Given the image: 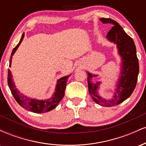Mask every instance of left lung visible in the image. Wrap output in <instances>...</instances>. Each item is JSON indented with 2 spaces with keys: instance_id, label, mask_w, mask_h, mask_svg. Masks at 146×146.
Returning <instances> with one entry per match:
<instances>
[{
  "instance_id": "1",
  "label": "left lung",
  "mask_w": 146,
  "mask_h": 146,
  "mask_svg": "<svg viewBox=\"0 0 146 146\" xmlns=\"http://www.w3.org/2000/svg\"><path fill=\"white\" fill-rule=\"evenodd\" d=\"M100 20L104 24L113 25L107 34L106 38L110 42L117 45L118 54L121 58V71L114 94L110 99H105L100 95L98 90L100 88L101 82L94 83L92 81L93 78L98 75L87 72L88 92L95 103L109 107L119 104L131 95L136 86L139 66L133 40L125 32L117 22L110 18H102Z\"/></svg>"
}]
</instances>
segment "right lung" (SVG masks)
<instances>
[{"instance_id":"add662e5","label":"right lung","mask_w":146,"mask_h":146,"mask_svg":"<svg viewBox=\"0 0 146 146\" xmlns=\"http://www.w3.org/2000/svg\"><path fill=\"white\" fill-rule=\"evenodd\" d=\"M24 36L25 33H23L19 43L16 45V47L13 49L12 52H11L9 60V67H11L12 56H14L15 52L16 51L18 46L21 44L23 38H24ZM70 75H67V76L62 77V78L58 80L54 93L52 95L51 98L46 99V100H38V99L36 98H31L21 93V91L16 88L15 83L13 81L12 74H11V72L9 69H8L7 82L9 89L18 104L21 106L25 109L29 110V111L33 112V113H43L54 109L59 104V102L61 101L64 95V90L65 88H66V82H67V78Z\"/></svg>"}]
</instances>
